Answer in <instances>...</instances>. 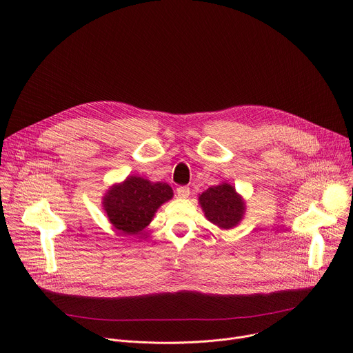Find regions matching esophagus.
Wrapping results in <instances>:
<instances>
[{
	"label": "esophagus",
	"instance_id": "esophagus-1",
	"mask_svg": "<svg viewBox=\"0 0 353 353\" xmlns=\"http://www.w3.org/2000/svg\"><path fill=\"white\" fill-rule=\"evenodd\" d=\"M176 192H177L179 198H188V195L191 194V190L188 187H185V185H181V187L177 188Z\"/></svg>",
	"mask_w": 353,
	"mask_h": 353
}]
</instances>
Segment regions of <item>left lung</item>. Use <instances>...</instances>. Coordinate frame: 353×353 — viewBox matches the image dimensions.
I'll return each instance as SVG.
<instances>
[{
    "mask_svg": "<svg viewBox=\"0 0 353 353\" xmlns=\"http://www.w3.org/2000/svg\"><path fill=\"white\" fill-rule=\"evenodd\" d=\"M198 199L207 219L221 229H230L239 225L245 211L243 198L228 183L210 187Z\"/></svg>",
    "mask_w": 353,
    "mask_h": 353,
    "instance_id": "left-lung-1",
    "label": "left lung"
}]
</instances>
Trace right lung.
Returning <instances> with one entry per match:
<instances>
[{"label":"right lung","instance_id":"add662e5","mask_svg":"<svg viewBox=\"0 0 353 353\" xmlns=\"http://www.w3.org/2000/svg\"><path fill=\"white\" fill-rule=\"evenodd\" d=\"M172 196L173 190L166 183L128 176L106 192L103 210L116 229L124 234H137L150 223L158 208Z\"/></svg>","mask_w":353,"mask_h":353}]
</instances>
